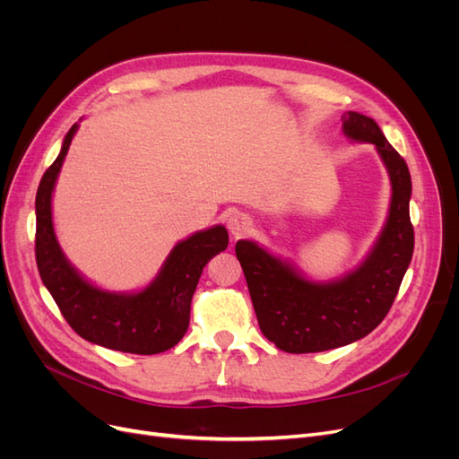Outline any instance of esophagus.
I'll use <instances>...</instances> for the list:
<instances>
[{
  "label": "esophagus",
  "mask_w": 459,
  "mask_h": 459,
  "mask_svg": "<svg viewBox=\"0 0 459 459\" xmlns=\"http://www.w3.org/2000/svg\"><path fill=\"white\" fill-rule=\"evenodd\" d=\"M248 226H251V221H248V218L241 212H231L228 216V230L231 231L233 238H241V235H245L248 231Z\"/></svg>",
  "instance_id": "esophagus-1"
}]
</instances>
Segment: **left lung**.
I'll return each mask as SVG.
<instances>
[{
	"label": "left lung",
	"instance_id": "obj_1",
	"mask_svg": "<svg viewBox=\"0 0 459 459\" xmlns=\"http://www.w3.org/2000/svg\"><path fill=\"white\" fill-rule=\"evenodd\" d=\"M344 134L377 147L393 182L386 226L356 272L333 283H312L253 241H238L248 293L264 337L290 354L324 352L366 337L391 310L413 255L411 178L406 160L373 118L342 115Z\"/></svg>",
	"mask_w": 459,
	"mask_h": 459
}]
</instances>
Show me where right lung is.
<instances>
[{"instance_id":"add662e5","label":"right lung","mask_w":459,"mask_h":459,"mask_svg":"<svg viewBox=\"0 0 459 459\" xmlns=\"http://www.w3.org/2000/svg\"><path fill=\"white\" fill-rule=\"evenodd\" d=\"M68 130L59 157L41 176L36 193V264L41 281L82 339L130 354H159L172 349L189 327L191 299L206 262L226 251L228 231L216 226L178 243L159 277L142 293L113 295L90 285L61 253L53 233L51 193L73 142Z\"/></svg>"}]
</instances>
